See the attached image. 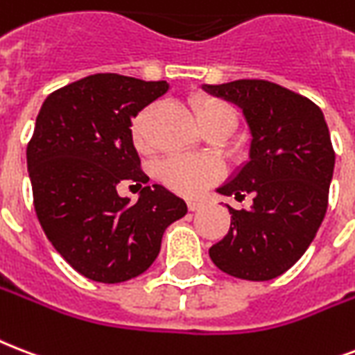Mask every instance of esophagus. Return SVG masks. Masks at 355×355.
<instances>
[{
  "instance_id": "34e87169",
  "label": "esophagus",
  "mask_w": 355,
  "mask_h": 355,
  "mask_svg": "<svg viewBox=\"0 0 355 355\" xmlns=\"http://www.w3.org/2000/svg\"><path fill=\"white\" fill-rule=\"evenodd\" d=\"M202 202L201 201H188V210L196 212V210H201Z\"/></svg>"
}]
</instances>
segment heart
<instances>
[{
	"label": "heart",
	"instance_id": "1",
	"mask_svg": "<svg viewBox=\"0 0 355 355\" xmlns=\"http://www.w3.org/2000/svg\"><path fill=\"white\" fill-rule=\"evenodd\" d=\"M191 110L196 113V121L201 132L210 128H221L229 134L234 126L232 107L220 98L207 96V94H196L191 98ZM148 117H150V107L143 110L132 124V137H134L135 147L143 153H147L153 147L150 137L147 134ZM158 177L167 188L177 191L180 196H196L212 182L216 177V167L205 159L173 156L159 164Z\"/></svg>",
	"mask_w": 355,
	"mask_h": 355
}]
</instances>
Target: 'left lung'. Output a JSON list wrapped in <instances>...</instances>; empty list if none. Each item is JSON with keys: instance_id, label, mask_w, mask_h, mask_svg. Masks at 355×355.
I'll return each instance as SVG.
<instances>
[{"instance_id": "8db88e82", "label": "left lung", "mask_w": 355, "mask_h": 355, "mask_svg": "<svg viewBox=\"0 0 355 355\" xmlns=\"http://www.w3.org/2000/svg\"><path fill=\"white\" fill-rule=\"evenodd\" d=\"M201 89L238 105L251 134L248 162L216 191L253 201L242 210L227 205L231 229L208 250L210 259L238 279L279 277L307 251L328 210L335 153L324 113L266 80Z\"/></svg>"}]
</instances>
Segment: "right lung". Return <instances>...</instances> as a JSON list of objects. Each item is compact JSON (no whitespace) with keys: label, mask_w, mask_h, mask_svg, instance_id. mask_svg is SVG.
<instances>
[{"label":"right lung","mask_w":355,"mask_h":355,"mask_svg":"<svg viewBox=\"0 0 355 355\" xmlns=\"http://www.w3.org/2000/svg\"><path fill=\"white\" fill-rule=\"evenodd\" d=\"M167 81L93 74L44 100L27 145L35 212L59 255L87 279L123 283L141 275L162 236L188 212L159 184L137 201L119 184H147L132 139V119L167 93Z\"/></svg>","instance_id":"add662e5"}]
</instances>
